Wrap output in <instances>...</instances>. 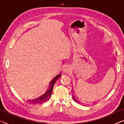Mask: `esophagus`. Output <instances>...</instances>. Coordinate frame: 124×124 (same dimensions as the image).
I'll use <instances>...</instances> for the list:
<instances>
[{"label": "esophagus", "mask_w": 124, "mask_h": 124, "mask_svg": "<svg viewBox=\"0 0 124 124\" xmlns=\"http://www.w3.org/2000/svg\"><path fill=\"white\" fill-rule=\"evenodd\" d=\"M70 70V66L68 65H65L64 66L63 69H62V71H63L64 73H69Z\"/></svg>", "instance_id": "obj_1"}]
</instances>
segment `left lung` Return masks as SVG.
Wrapping results in <instances>:
<instances>
[{"label": "left lung", "instance_id": "left-lung-1", "mask_svg": "<svg viewBox=\"0 0 124 124\" xmlns=\"http://www.w3.org/2000/svg\"><path fill=\"white\" fill-rule=\"evenodd\" d=\"M73 97L74 100L75 101V102H78V103L80 104H85V102H84V101H83L82 100L79 99V98H77V97H76L75 96H74V95H73Z\"/></svg>", "mask_w": 124, "mask_h": 124}]
</instances>
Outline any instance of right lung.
Returning a JSON list of instances; mask_svg holds the SVG:
<instances>
[{
	"mask_svg": "<svg viewBox=\"0 0 124 124\" xmlns=\"http://www.w3.org/2000/svg\"><path fill=\"white\" fill-rule=\"evenodd\" d=\"M61 77V74H58L56 77H55L52 80H51L50 83H49L48 87H47V90L39 96L37 97H35V98H31L28 99L27 101L29 103L34 104H43L44 102H45L47 101L49 99H50V96H51V94H52V91L53 89V86L55 83L58 80L59 78Z\"/></svg>",
	"mask_w": 124,
	"mask_h": 124,
	"instance_id": "1",
	"label": "right lung"
}]
</instances>
